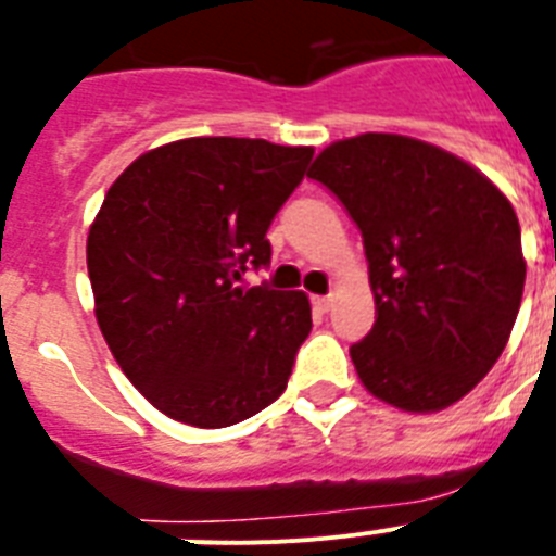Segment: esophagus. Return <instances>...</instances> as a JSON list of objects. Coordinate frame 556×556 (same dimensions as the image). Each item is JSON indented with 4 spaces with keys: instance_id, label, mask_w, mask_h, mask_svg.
Instances as JSON below:
<instances>
[{
    "instance_id": "esophagus-1",
    "label": "esophagus",
    "mask_w": 556,
    "mask_h": 556,
    "mask_svg": "<svg viewBox=\"0 0 556 556\" xmlns=\"http://www.w3.org/2000/svg\"><path fill=\"white\" fill-rule=\"evenodd\" d=\"M312 306L317 308V312H328V308H331V294H314Z\"/></svg>"
}]
</instances>
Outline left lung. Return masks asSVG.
<instances>
[{
  "label": "left lung",
  "instance_id": "1",
  "mask_svg": "<svg viewBox=\"0 0 556 556\" xmlns=\"http://www.w3.org/2000/svg\"><path fill=\"white\" fill-rule=\"evenodd\" d=\"M308 178L365 242L378 317L351 345L362 384L406 412L468 395L507 348L527 281L509 200L451 152L392 132L326 147Z\"/></svg>",
  "mask_w": 556,
  "mask_h": 556
}]
</instances>
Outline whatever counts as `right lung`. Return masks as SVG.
<instances>
[{"mask_svg": "<svg viewBox=\"0 0 556 556\" xmlns=\"http://www.w3.org/2000/svg\"><path fill=\"white\" fill-rule=\"evenodd\" d=\"M312 147L184 139L144 152L88 230L97 323L132 387L172 420L242 424L287 390L312 331L303 292L239 287L269 267L267 230Z\"/></svg>", "mask_w": 556, "mask_h": 556, "instance_id": "right-lung-1", "label": "right lung"}]
</instances>
